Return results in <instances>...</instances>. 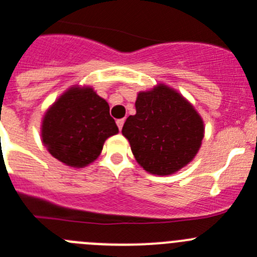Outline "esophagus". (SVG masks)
<instances>
[{
  "mask_svg": "<svg viewBox=\"0 0 257 257\" xmlns=\"http://www.w3.org/2000/svg\"><path fill=\"white\" fill-rule=\"evenodd\" d=\"M116 124H117V126H119V129H121L124 125V119H117Z\"/></svg>",
  "mask_w": 257,
  "mask_h": 257,
  "instance_id": "obj_1",
  "label": "esophagus"
}]
</instances>
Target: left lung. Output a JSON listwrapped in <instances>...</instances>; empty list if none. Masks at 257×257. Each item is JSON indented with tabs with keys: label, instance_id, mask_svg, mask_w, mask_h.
Wrapping results in <instances>:
<instances>
[{
	"label": "left lung",
	"instance_id": "left-lung-1",
	"mask_svg": "<svg viewBox=\"0 0 257 257\" xmlns=\"http://www.w3.org/2000/svg\"><path fill=\"white\" fill-rule=\"evenodd\" d=\"M136 115L124 123L137 163L157 175H169L195 157L203 138V123L183 97L160 84L138 93Z\"/></svg>",
	"mask_w": 257,
	"mask_h": 257
}]
</instances>
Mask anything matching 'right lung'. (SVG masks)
<instances>
[{
	"mask_svg": "<svg viewBox=\"0 0 257 257\" xmlns=\"http://www.w3.org/2000/svg\"><path fill=\"white\" fill-rule=\"evenodd\" d=\"M117 132L103 98L92 88H71L46 112L42 140L55 159L83 168L96 160L106 138Z\"/></svg>",
	"mask_w": 257,
	"mask_h": 257,
	"instance_id": "1",
	"label": "right lung"
}]
</instances>
